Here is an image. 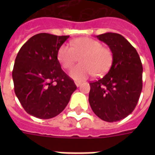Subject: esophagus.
<instances>
[{
  "instance_id": "obj_1",
  "label": "esophagus",
  "mask_w": 155,
  "mask_h": 155,
  "mask_svg": "<svg viewBox=\"0 0 155 155\" xmlns=\"http://www.w3.org/2000/svg\"><path fill=\"white\" fill-rule=\"evenodd\" d=\"M75 84L76 85V87H80V85H81V82H79V81H75Z\"/></svg>"
}]
</instances>
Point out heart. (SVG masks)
Segmentation results:
<instances>
[{
  "label": "heart",
  "instance_id": "1",
  "mask_svg": "<svg viewBox=\"0 0 155 155\" xmlns=\"http://www.w3.org/2000/svg\"><path fill=\"white\" fill-rule=\"evenodd\" d=\"M71 45L66 43L61 46L58 51V59L63 68L69 69L80 57L81 63L70 71L72 79L81 81L93 74L102 75L109 70L113 55L100 42L91 38H80L71 41Z\"/></svg>",
  "mask_w": 155,
  "mask_h": 155
}]
</instances>
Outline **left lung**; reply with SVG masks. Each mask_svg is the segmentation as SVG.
Here are the masks:
<instances>
[{"label": "left lung", "instance_id": "left-lung-1", "mask_svg": "<svg viewBox=\"0 0 155 155\" xmlns=\"http://www.w3.org/2000/svg\"><path fill=\"white\" fill-rule=\"evenodd\" d=\"M97 38L108 46L113 62L103 78L89 84L88 101L101 120L117 121L137 105L142 89V64L136 49L122 35L109 32Z\"/></svg>", "mask_w": 155, "mask_h": 155}]
</instances>
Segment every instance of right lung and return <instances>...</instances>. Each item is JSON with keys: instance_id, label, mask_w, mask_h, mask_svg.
Wrapping results in <instances>:
<instances>
[{"instance_id": "1", "label": "right lung", "mask_w": 155, "mask_h": 155, "mask_svg": "<svg viewBox=\"0 0 155 155\" xmlns=\"http://www.w3.org/2000/svg\"><path fill=\"white\" fill-rule=\"evenodd\" d=\"M69 36L41 33L18 51L13 66L14 92L26 113L40 119L58 115L76 89L61 68L58 51Z\"/></svg>"}]
</instances>
